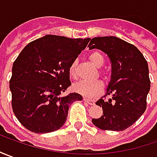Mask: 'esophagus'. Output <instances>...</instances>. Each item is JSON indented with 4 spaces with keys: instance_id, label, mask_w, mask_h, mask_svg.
Here are the masks:
<instances>
[{
    "instance_id": "34e87169",
    "label": "esophagus",
    "mask_w": 157,
    "mask_h": 157,
    "mask_svg": "<svg viewBox=\"0 0 157 157\" xmlns=\"http://www.w3.org/2000/svg\"><path fill=\"white\" fill-rule=\"evenodd\" d=\"M84 101L87 103H89L90 105H95V101L94 100H90V99H88L86 97H84Z\"/></svg>"
}]
</instances>
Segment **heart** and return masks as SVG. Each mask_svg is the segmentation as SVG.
Wrapping results in <instances>:
<instances>
[{"label": "heart", "instance_id": "1", "mask_svg": "<svg viewBox=\"0 0 157 157\" xmlns=\"http://www.w3.org/2000/svg\"><path fill=\"white\" fill-rule=\"evenodd\" d=\"M90 60L97 67H100L104 64V58L98 52H93L90 55ZM76 60L72 62L70 67H69V72L71 76L75 75L76 71ZM104 88L103 82L100 79L96 80H79L73 85V90L78 93H80L85 97H93L97 96L98 94L102 91Z\"/></svg>", "mask_w": 157, "mask_h": 157}]
</instances>
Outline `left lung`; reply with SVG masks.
Masks as SVG:
<instances>
[{
	"label": "left lung",
	"instance_id": "left-lung-1",
	"mask_svg": "<svg viewBox=\"0 0 157 157\" xmlns=\"http://www.w3.org/2000/svg\"><path fill=\"white\" fill-rule=\"evenodd\" d=\"M88 47L108 55L112 67L104 96L112 97L105 100L102 97L96 102L102 108L103 115L92 119V123L102 130H125L146 109L151 88L148 63L134 45L116 36L94 37Z\"/></svg>",
	"mask_w": 157,
	"mask_h": 157
}]
</instances>
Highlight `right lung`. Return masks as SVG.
Segmentation results:
<instances>
[{
    "instance_id": "1",
    "label": "right lung",
    "mask_w": 157,
    "mask_h": 157,
    "mask_svg": "<svg viewBox=\"0 0 157 157\" xmlns=\"http://www.w3.org/2000/svg\"><path fill=\"white\" fill-rule=\"evenodd\" d=\"M90 38L46 35L32 41L15 60L9 82L15 116L26 129L47 133L60 129L78 93L60 96L71 84L69 67Z\"/></svg>"
}]
</instances>
